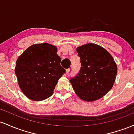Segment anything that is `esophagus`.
Segmentation results:
<instances>
[{"label":"esophagus","instance_id":"1","mask_svg":"<svg viewBox=\"0 0 134 134\" xmlns=\"http://www.w3.org/2000/svg\"><path fill=\"white\" fill-rule=\"evenodd\" d=\"M70 68L66 69V74L69 73V72H70Z\"/></svg>","mask_w":134,"mask_h":134}]
</instances>
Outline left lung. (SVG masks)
I'll return each mask as SVG.
<instances>
[{
	"mask_svg": "<svg viewBox=\"0 0 134 134\" xmlns=\"http://www.w3.org/2000/svg\"><path fill=\"white\" fill-rule=\"evenodd\" d=\"M81 63L78 74L70 79L75 93L86 101L103 97L111 89L117 66L111 55L103 47L87 43L76 49Z\"/></svg>",
	"mask_w": 134,
	"mask_h": 134,
	"instance_id": "obj_1",
	"label": "left lung"
}]
</instances>
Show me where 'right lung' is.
Returning <instances> with one entry per match:
<instances>
[{
	"mask_svg": "<svg viewBox=\"0 0 134 134\" xmlns=\"http://www.w3.org/2000/svg\"><path fill=\"white\" fill-rule=\"evenodd\" d=\"M57 47L47 43L32 45L16 61L15 73L23 94L31 100H42L52 96L64 73Z\"/></svg>",
	"mask_w": 134,
	"mask_h": 134,
	"instance_id": "add662e5",
	"label": "right lung"
}]
</instances>
